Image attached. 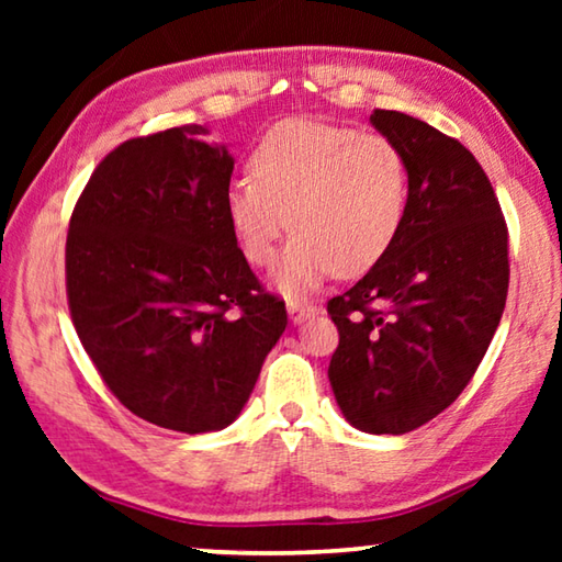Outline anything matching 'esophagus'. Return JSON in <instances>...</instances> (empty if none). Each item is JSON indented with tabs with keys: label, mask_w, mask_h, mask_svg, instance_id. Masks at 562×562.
<instances>
[{
	"label": "esophagus",
	"mask_w": 562,
	"mask_h": 562,
	"mask_svg": "<svg viewBox=\"0 0 562 562\" xmlns=\"http://www.w3.org/2000/svg\"><path fill=\"white\" fill-rule=\"evenodd\" d=\"M288 312H290V319L294 322V325H300V322L315 317L319 307L315 302H304V300H290L288 302Z\"/></svg>",
	"instance_id": "34e87169"
}]
</instances>
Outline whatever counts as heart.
<instances>
[{
	"mask_svg": "<svg viewBox=\"0 0 562 562\" xmlns=\"http://www.w3.org/2000/svg\"><path fill=\"white\" fill-rule=\"evenodd\" d=\"M250 176L227 188L225 213L258 268L274 260L290 227L297 231L274 270L282 292L312 290L335 272L364 274L402 231L408 173L382 133L280 123L252 150Z\"/></svg>",
	"mask_w": 562,
	"mask_h": 562,
	"instance_id": "obj_1",
	"label": "heart"
}]
</instances>
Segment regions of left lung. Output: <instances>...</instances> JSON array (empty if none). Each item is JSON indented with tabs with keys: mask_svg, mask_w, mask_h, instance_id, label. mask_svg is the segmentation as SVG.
Instances as JSON below:
<instances>
[{
	"mask_svg": "<svg viewBox=\"0 0 562 562\" xmlns=\"http://www.w3.org/2000/svg\"><path fill=\"white\" fill-rule=\"evenodd\" d=\"M374 128L404 156L408 198L394 245L355 288L327 302L339 329L329 384L347 422L406 434L471 382L506 307L508 227L479 160L402 111Z\"/></svg>",
	"mask_w": 562,
	"mask_h": 562,
	"instance_id": "1",
	"label": "left lung"
}]
</instances>
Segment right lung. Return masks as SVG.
Instances as JSON below:
<instances>
[{"instance_id": "add662e5", "label": "right lung", "mask_w": 562, "mask_h": 562, "mask_svg": "<svg viewBox=\"0 0 562 562\" xmlns=\"http://www.w3.org/2000/svg\"><path fill=\"white\" fill-rule=\"evenodd\" d=\"M205 133L188 123L113 148L66 235L71 322L103 384L183 434L235 422L288 327L227 221L235 160Z\"/></svg>"}]
</instances>
